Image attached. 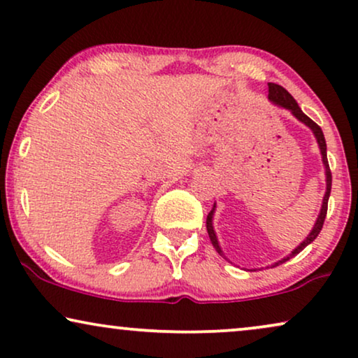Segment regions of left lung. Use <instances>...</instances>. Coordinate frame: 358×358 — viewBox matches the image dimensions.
Returning <instances> with one entry per match:
<instances>
[{
	"instance_id": "left-lung-1",
	"label": "left lung",
	"mask_w": 358,
	"mask_h": 358,
	"mask_svg": "<svg viewBox=\"0 0 358 358\" xmlns=\"http://www.w3.org/2000/svg\"><path fill=\"white\" fill-rule=\"evenodd\" d=\"M268 88H270V94H268V100L271 101L273 105L280 106V108H285L289 111V113L294 117L298 122H301L303 124H306L310 131H313L315 141H317V146L319 150H321V156H322V164H324V174H326V194H324L322 197V206H321V210H319V215L317 219H315V224L313 227V230L309 231V235L306 236V238L301 241V243L296 247L294 250L289 255H286L285 258H281L280 262H276L275 264H271V266H278V264L287 262V259L296 257L299 252H303V250L308 247V245L313 243V241L317 238V235L321 234L322 230V225H324V219H326V213H327V202H329V196H331V187H332V174H331V169H329V162H327V146H326V138H324V133L321 127H319L317 123H314L313 120H310L308 115H304V111L299 108L298 101L292 99L289 92L286 90V88H282L281 85H278V83H268ZM215 203H213L212 210L208 212L207 215V231H208V236H210V241L213 245V248L217 250V253L220 255V257H225L224 250H222L220 243H219V238H217V234H215V229H213V215H215ZM252 271V270H250Z\"/></svg>"
}]
</instances>
